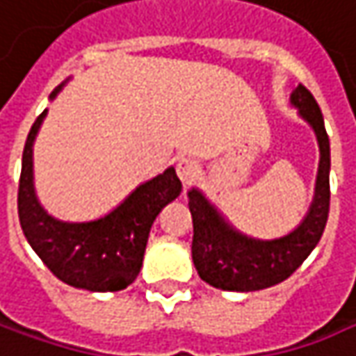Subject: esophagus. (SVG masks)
<instances>
[{
    "mask_svg": "<svg viewBox=\"0 0 356 356\" xmlns=\"http://www.w3.org/2000/svg\"><path fill=\"white\" fill-rule=\"evenodd\" d=\"M198 172H200L198 162L192 160V158H180L178 164H176V174H178V178L182 180L184 186H188V184H192V182L196 180Z\"/></svg>",
    "mask_w": 356,
    "mask_h": 356,
    "instance_id": "1",
    "label": "esophagus"
}]
</instances>
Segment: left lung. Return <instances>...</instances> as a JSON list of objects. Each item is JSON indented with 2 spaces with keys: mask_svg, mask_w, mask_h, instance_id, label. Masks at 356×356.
Returning a JSON list of instances; mask_svg holds the SVG:
<instances>
[{
  "mask_svg": "<svg viewBox=\"0 0 356 356\" xmlns=\"http://www.w3.org/2000/svg\"><path fill=\"white\" fill-rule=\"evenodd\" d=\"M290 103L314 129L320 149L314 198L302 222L277 239H255L237 231L215 204L198 191H188L192 215V261L207 284L225 292H255L288 280L316 247L330 209V141L316 99L304 85Z\"/></svg>",
  "mask_w": 356,
  "mask_h": 356,
  "instance_id": "1",
  "label": "left lung"
}]
</instances>
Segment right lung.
I'll return each instance as SVG.
<instances>
[{"instance_id":"right-lung-1","label":"right lung","mask_w":356,"mask_h":356,"mask_svg":"<svg viewBox=\"0 0 356 356\" xmlns=\"http://www.w3.org/2000/svg\"><path fill=\"white\" fill-rule=\"evenodd\" d=\"M66 85L52 90L50 101ZM48 109L34 121L22 156L17 191L19 225L32 249L64 284L89 292H119L138 277L149 229L182 192L174 168L140 184L119 207L87 222L58 220L44 211L34 188V141Z\"/></svg>"}]
</instances>
